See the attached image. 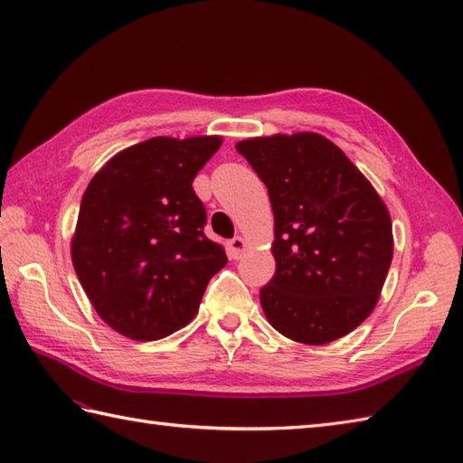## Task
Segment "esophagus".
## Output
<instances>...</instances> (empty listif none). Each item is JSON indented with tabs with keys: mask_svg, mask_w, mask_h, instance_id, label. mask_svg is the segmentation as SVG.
I'll list each match as a JSON object with an SVG mask.
<instances>
[{
	"mask_svg": "<svg viewBox=\"0 0 463 463\" xmlns=\"http://www.w3.org/2000/svg\"><path fill=\"white\" fill-rule=\"evenodd\" d=\"M226 249H229V257L231 259L239 260V259H242L244 250H247V242H244L241 237H234V239L229 241V244H226Z\"/></svg>",
	"mask_w": 463,
	"mask_h": 463,
	"instance_id": "obj_1",
	"label": "esophagus"
}]
</instances>
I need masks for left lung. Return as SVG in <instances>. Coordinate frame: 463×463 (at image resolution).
I'll return each instance as SVG.
<instances>
[{"label":"left lung","mask_w":463,"mask_h":463,"mask_svg":"<svg viewBox=\"0 0 463 463\" xmlns=\"http://www.w3.org/2000/svg\"><path fill=\"white\" fill-rule=\"evenodd\" d=\"M267 184L277 272L260 288L269 322L302 344L346 336L370 317L394 252L386 204L336 145L317 133L241 141Z\"/></svg>","instance_id":"obj_1"}]
</instances>
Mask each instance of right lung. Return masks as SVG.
Returning a JSON list of instances; mask_svg holds the SVG:
<instances>
[{"instance_id":"add662e5","label":"right lung","mask_w":463,"mask_h":463,"mask_svg":"<svg viewBox=\"0 0 463 463\" xmlns=\"http://www.w3.org/2000/svg\"><path fill=\"white\" fill-rule=\"evenodd\" d=\"M221 143L155 137L117 153L83 193L73 267L97 314L127 338L159 340L186 326L226 264L193 189Z\"/></svg>"}]
</instances>
